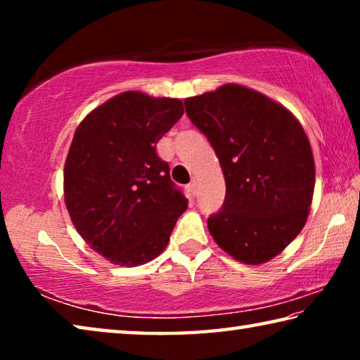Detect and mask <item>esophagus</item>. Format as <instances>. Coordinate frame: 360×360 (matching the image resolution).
<instances>
[{
  "label": "esophagus",
  "instance_id": "esophagus-1",
  "mask_svg": "<svg viewBox=\"0 0 360 360\" xmlns=\"http://www.w3.org/2000/svg\"><path fill=\"white\" fill-rule=\"evenodd\" d=\"M187 188H188V192H191V193L193 195V197H195V195H197V181L192 179L191 184L187 186Z\"/></svg>",
  "mask_w": 360,
  "mask_h": 360
}]
</instances>
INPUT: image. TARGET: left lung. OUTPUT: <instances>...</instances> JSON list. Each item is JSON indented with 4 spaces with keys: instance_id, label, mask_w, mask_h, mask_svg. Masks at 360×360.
Returning <instances> with one entry per match:
<instances>
[{
    "instance_id": "1",
    "label": "left lung",
    "mask_w": 360,
    "mask_h": 360,
    "mask_svg": "<svg viewBox=\"0 0 360 360\" xmlns=\"http://www.w3.org/2000/svg\"><path fill=\"white\" fill-rule=\"evenodd\" d=\"M184 105L227 187L221 211L208 219L211 236L243 264H265L308 219L316 169L307 133L289 109L245 85L225 84Z\"/></svg>"
}]
</instances>
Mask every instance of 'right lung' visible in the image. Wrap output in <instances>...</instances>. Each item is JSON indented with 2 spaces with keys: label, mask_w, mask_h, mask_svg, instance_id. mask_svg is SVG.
<instances>
[{
  "label": "right lung",
  "mask_w": 360,
  "mask_h": 360,
  "mask_svg": "<svg viewBox=\"0 0 360 360\" xmlns=\"http://www.w3.org/2000/svg\"><path fill=\"white\" fill-rule=\"evenodd\" d=\"M184 114L178 98L119 94L95 108L72 136L65 162V205L77 233L114 265L160 255L187 198L155 146Z\"/></svg>",
  "instance_id": "1"
}]
</instances>
